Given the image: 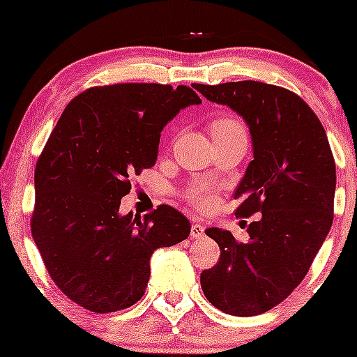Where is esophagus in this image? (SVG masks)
I'll return each instance as SVG.
<instances>
[{
    "mask_svg": "<svg viewBox=\"0 0 357 357\" xmlns=\"http://www.w3.org/2000/svg\"><path fill=\"white\" fill-rule=\"evenodd\" d=\"M205 235V226L204 225H192V236L193 238H202Z\"/></svg>",
    "mask_w": 357,
    "mask_h": 357,
    "instance_id": "obj_1",
    "label": "esophagus"
}]
</instances>
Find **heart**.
<instances>
[{"mask_svg":"<svg viewBox=\"0 0 357 357\" xmlns=\"http://www.w3.org/2000/svg\"><path fill=\"white\" fill-rule=\"evenodd\" d=\"M212 136L219 135H235V132H245V128H243L242 122L235 117H218L211 124ZM190 202H193L199 207H208L212 202V195L208 193L207 188L204 186H199V188H193L186 193Z\"/></svg>","mask_w":357,"mask_h":357,"instance_id":"obj_1","label":"heart"}]
</instances>
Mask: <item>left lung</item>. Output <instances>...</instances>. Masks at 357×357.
Segmentation results:
<instances>
[{"mask_svg": "<svg viewBox=\"0 0 357 357\" xmlns=\"http://www.w3.org/2000/svg\"><path fill=\"white\" fill-rule=\"evenodd\" d=\"M193 88L247 122L254 160L235 192V215H259L248 225L247 243L226 229H205L221 255L202 271V290L226 314H262L304 280L332 228V149L311 107L289 89L259 81Z\"/></svg>", "mask_w": 357, "mask_h": 357, "instance_id": "obj_1", "label": "left lung"}]
</instances>
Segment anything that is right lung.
<instances>
[{"label":"right lung","instance_id":"right-lung-1","mask_svg":"<svg viewBox=\"0 0 357 357\" xmlns=\"http://www.w3.org/2000/svg\"><path fill=\"white\" fill-rule=\"evenodd\" d=\"M202 100L188 86L155 82L96 86L60 115L34 171L31 231L50 276L93 312L129 307L145 294L150 257L190 235L169 205L142 219L121 215L129 178L157 160L164 126Z\"/></svg>","mask_w":357,"mask_h":357}]
</instances>
